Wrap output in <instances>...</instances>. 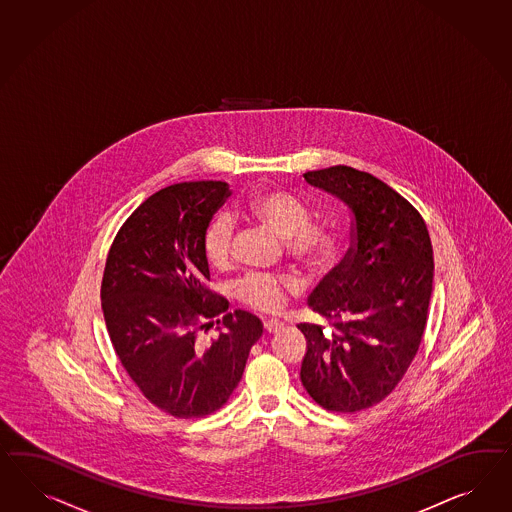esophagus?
<instances>
[{
    "label": "esophagus",
    "instance_id": "34e87169",
    "mask_svg": "<svg viewBox=\"0 0 512 512\" xmlns=\"http://www.w3.org/2000/svg\"><path fill=\"white\" fill-rule=\"evenodd\" d=\"M280 329H282V323L263 322V331H265L267 335H273V333H277Z\"/></svg>",
    "mask_w": 512,
    "mask_h": 512
}]
</instances>
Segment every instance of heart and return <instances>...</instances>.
<instances>
[{"label": "heart", "mask_w": 512, "mask_h": 512, "mask_svg": "<svg viewBox=\"0 0 512 512\" xmlns=\"http://www.w3.org/2000/svg\"><path fill=\"white\" fill-rule=\"evenodd\" d=\"M245 213L260 220L282 237L286 256L310 273L327 271L338 254V232L327 217H310V207L288 190H260L245 204ZM235 222L228 213H217L207 222L202 234L205 260L215 269L232 263ZM301 284L290 275L249 273L235 284V297L243 307L263 316H277Z\"/></svg>", "instance_id": "1"}]
</instances>
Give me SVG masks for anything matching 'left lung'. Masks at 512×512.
Here are the masks:
<instances>
[{"label": "left lung", "mask_w": 512, "mask_h": 512, "mask_svg": "<svg viewBox=\"0 0 512 512\" xmlns=\"http://www.w3.org/2000/svg\"><path fill=\"white\" fill-rule=\"evenodd\" d=\"M350 205L357 243L310 297L327 322L301 323V381L322 408L355 413L395 391L423 340L434 250L421 213L378 177L351 166L303 174Z\"/></svg>", "instance_id": "1"}]
</instances>
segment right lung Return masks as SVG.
Listing matches in <instances>:
<instances>
[{"mask_svg": "<svg viewBox=\"0 0 512 512\" xmlns=\"http://www.w3.org/2000/svg\"><path fill=\"white\" fill-rule=\"evenodd\" d=\"M228 194L224 181L155 192L123 222L106 256L101 301L117 359L140 393L176 419L222 408L263 333L260 318L228 312V299L207 286L202 234Z\"/></svg>", "mask_w": 512, "mask_h": 512, "instance_id": "right-lung-1", "label": "right lung"}]
</instances>
